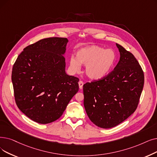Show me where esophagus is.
Returning <instances> with one entry per match:
<instances>
[{
    "label": "esophagus",
    "mask_w": 157,
    "mask_h": 157,
    "mask_svg": "<svg viewBox=\"0 0 157 157\" xmlns=\"http://www.w3.org/2000/svg\"><path fill=\"white\" fill-rule=\"evenodd\" d=\"M78 84H79V88L80 89H82L83 88V84H84V83L82 81H79V82H78Z\"/></svg>",
    "instance_id": "esophagus-1"
}]
</instances>
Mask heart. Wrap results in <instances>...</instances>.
<instances>
[{
    "label": "heart",
    "mask_w": 157,
    "mask_h": 157,
    "mask_svg": "<svg viewBox=\"0 0 157 157\" xmlns=\"http://www.w3.org/2000/svg\"><path fill=\"white\" fill-rule=\"evenodd\" d=\"M76 56L77 58L72 56L70 59L71 69L78 72L81 69V64L86 65L85 72L93 79L105 77L110 72L116 59V55L112 49H105L97 45L80 49Z\"/></svg>",
    "instance_id": "b5f03b06"
}]
</instances>
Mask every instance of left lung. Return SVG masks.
Instances as JSON below:
<instances>
[{
    "mask_svg": "<svg viewBox=\"0 0 157 157\" xmlns=\"http://www.w3.org/2000/svg\"><path fill=\"white\" fill-rule=\"evenodd\" d=\"M116 45L121 56L114 69L83 86L87 115L105 129L119 124L135 111L144 83V72L133 54Z\"/></svg>",
    "mask_w": 157,
    "mask_h": 157,
    "instance_id": "8db88e82",
    "label": "left lung"
}]
</instances>
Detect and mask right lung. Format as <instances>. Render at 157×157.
Here are the masks:
<instances>
[{
    "label": "right lung",
    "instance_id": "1",
    "mask_svg": "<svg viewBox=\"0 0 157 157\" xmlns=\"http://www.w3.org/2000/svg\"><path fill=\"white\" fill-rule=\"evenodd\" d=\"M67 38L51 37L26 47L13 65L11 80L18 108L40 124L62 116L79 90V79L65 72Z\"/></svg>",
    "mask_w": 157,
    "mask_h": 157
}]
</instances>
